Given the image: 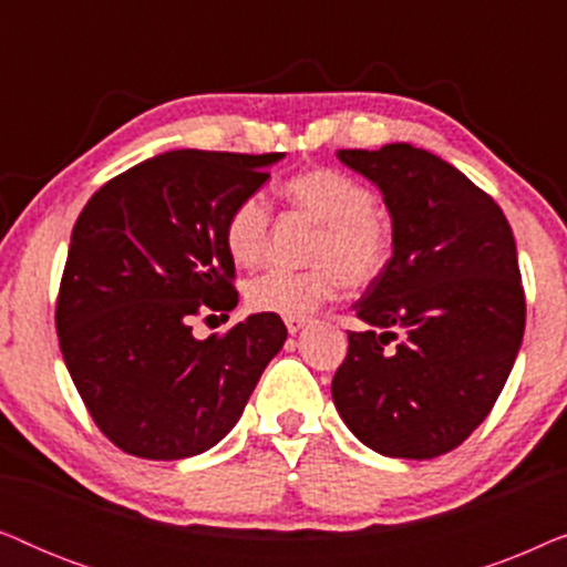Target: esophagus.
I'll list each match as a JSON object with an SVG mask.
<instances>
[{
  "mask_svg": "<svg viewBox=\"0 0 567 567\" xmlns=\"http://www.w3.org/2000/svg\"><path fill=\"white\" fill-rule=\"evenodd\" d=\"M284 322H286V330H289L291 336H297V332L307 324V317H286Z\"/></svg>",
  "mask_w": 567,
  "mask_h": 567,
  "instance_id": "34e87169",
  "label": "esophagus"
}]
</instances>
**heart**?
<instances>
[{
    "instance_id": "b5f03b06",
    "label": "heart",
    "mask_w": 567,
    "mask_h": 567,
    "mask_svg": "<svg viewBox=\"0 0 567 567\" xmlns=\"http://www.w3.org/2000/svg\"><path fill=\"white\" fill-rule=\"evenodd\" d=\"M284 198L320 224L307 250L305 270H266L245 286L255 312L307 317L343 286L363 289L392 260L390 221L374 206V190L338 167H309L284 183ZM270 239V206L260 193L245 196L224 224V245L237 266H258Z\"/></svg>"
}]
</instances>
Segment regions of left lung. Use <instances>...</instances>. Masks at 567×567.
Returning a JSON list of instances; mask_svg holds the SVG:
<instances>
[{
	"instance_id": "obj_1",
	"label": "left lung",
	"mask_w": 567,
	"mask_h": 567,
	"mask_svg": "<svg viewBox=\"0 0 567 567\" xmlns=\"http://www.w3.org/2000/svg\"><path fill=\"white\" fill-rule=\"evenodd\" d=\"M384 193L390 266L355 301L332 400L348 429L384 456L433 460L485 421L524 338L526 299L514 231L483 188L410 144L340 150Z\"/></svg>"
}]
</instances>
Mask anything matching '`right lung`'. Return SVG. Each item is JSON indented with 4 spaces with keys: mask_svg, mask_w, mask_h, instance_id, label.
Here are the masks:
<instances>
[{
    "mask_svg": "<svg viewBox=\"0 0 567 567\" xmlns=\"http://www.w3.org/2000/svg\"><path fill=\"white\" fill-rule=\"evenodd\" d=\"M281 157L165 152L82 208L56 297L59 346L92 421L126 454L185 460L212 449L281 351L286 324L266 312L193 338L200 315L237 307L224 224Z\"/></svg>",
    "mask_w": 567,
    "mask_h": 567,
    "instance_id": "obj_1",
    "label": "right lung"
}]
</instances>
